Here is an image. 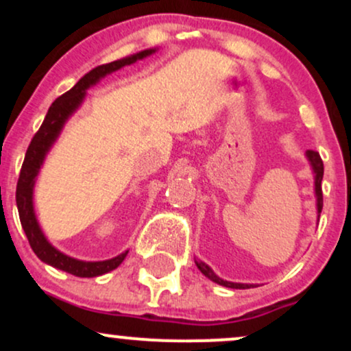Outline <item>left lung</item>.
<instances>
[{"mask_svg":"<svg viewBox=\"0 0 351 351\" xmlns=\"http://www.w3.org/2000/svg\"><path fill=\"white\" fill-rule=\"evenodd\" d=\"M307 156H308L310 163H312L313 171H315L317 209H318V216H320L322 208H324V193H322V178H324V162H322L320 155H318V152H315V150H308V152H307ZM196 265H198L199 271L203 272L204 276L208 277V279H211L213 282H216V284H219V285H224V287H231V289H249V287H254V285H247V284H234V282H228V280L219 279V277H217L216 274L213 272L211 269H209L208 265H206V264H203V263H196Z\"/></svg>","mask_w":351,"mask_h":351,"instance_id":"obj_1","label":"left lung"}]
</instances>
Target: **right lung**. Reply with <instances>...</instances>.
<instances>
[{
  "label": "right lung",
  "mask_w": 351,
  "mask_h": 351,
  "mask_svg": "<svg viewBox=\"0 0 351 351\" xmlns=\"http://www.w3.org/2000/svg\"><path fill=\"white\" fill-rule=\"evenodd\" d=\"M152 52H155V49L142 51L138 52V54L130 56V58L102 64V66H97L92 71H88L87 74L71 88V90H67L66 94H62L60 97H58L52 102V106L46 114V119H44L39 130L34 134L29 147H27L26 156H24L21 171H19L18 186H16V204H18L21 226L24 229V232H26L31 249H33L36 256H38L43 263L49 264L56 269H60V271L64 272H69L72 276L95 277L114 271L115 267H119V265L122 264L127 252L120 254V256L114 257V259L100 261V263H84V261H77L72 259L69 256H64V254L59 252L58 249L52 247V245L46 241V237H44L41 229H39V224L34 216V178L38 176V171L39 168H41L44 156H46L47 150H49L51 145L54 143V140L58 138L60 128L64 127V122L69 119V115L84 100L86 88L94 86V84L97 82L100 77H104V75L110 74V72L114 71H119L120 67L128 66V64H134L136 59L147 58Z\"/></svg>",
  "instance_id": "right-lung-1"
}]
</instances>
